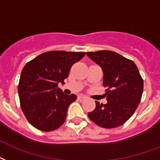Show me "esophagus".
Returning a JSON list of instances; mask_svg holds the SVG:
<instances>
[{"instance_id": "esophagus-1", "label": "esophagus", "mask_w": 160, "mask_h": 160, "mask_svg": "<svg viewBox=\"0 0 160 160\" xmlns=\"http://www.w3.org/2000/svg\"><path fill=\"white\" fill-rule=\"evenodd\" d=\"M78 100H79L80 102H83V101H85V96H78Z\"/></svg>"}]
</instances>
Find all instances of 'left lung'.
Listing matches in <instances>:
<instances>
[{"mask_svg": "<svg viewBox=\"0 0 160 160\" xmlns=\"http://www.w3.org/2000/svg\"><path fill=\"white\" fill-rule=\"evenodd\" d=\"M87 56L103 71L107 104L96 102L89 118L98 126L113 128L125 123L137 109L142 98V80L133 61L110 50L87 52Z\"/></svg>", "mask_w": 160, "mask_h": 160, "instance_id": "8db88e82", "label": "left lung"}]
</instances>
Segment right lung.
<instances>
[{
    "instance_id": "obj_1",
    "label": "right lung",
    "mask_w": 160,
    "mask_h": 160,
    "mask_svg": "<svg viewBox=\"0 0 160 160\" xmlns=\"http://www.w3.org/2000/svg\"><path fill=\"white\" fill-rule=\"evenodd\" d=\"M84 52L49 51L29 61L21 73L18 95L21 108L37 129L50 132L64 123L69 105L77 98L65 95L58 83H64L73 64Z\"/></svg>"
}]
</instances>
